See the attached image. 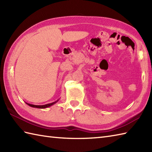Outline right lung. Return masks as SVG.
<instances>
[{"label":"right lung","mask_w":152,"mask_h":152,"mask_svg":"<svg viewBox=\"0 0 152 152\" xmlns=\"http://www.w3.org/2000/svg\"><path fill=\"white\" fill-rule=\"evenodd\" d=\"M59 101V100H57V101H55L53 102H51V103H50V104H44V105H34V104H28V103H27L26 104H27L28 106H31V107H33V108H48V107H50V106H52L53 104H56V103Z\"/></svg>","instance_id":"add662e5"}]
</instances>
